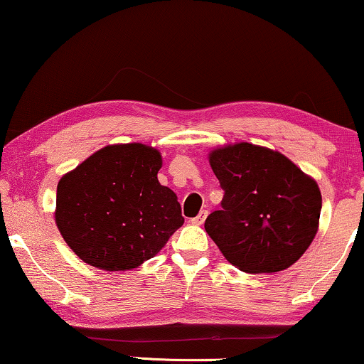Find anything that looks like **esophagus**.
<instances>
[{
    "label": "esophagus",
    "instance_id": "esophagus-1",
    "mask_svg": "<svg viewBox=\"0 0 364 364\" xmlns=\"http://www.w3.org/2000/svg\"><path fill=\"white\" fill-rule=\"evenodd\" d=\"M208 217V210H202V212H200L197 217L195 218H192L191 221L193 225H203V221H205V218Z\"/></svg>",
    "mask_w": 364,
    "mask_h": 364
}]
</instances>
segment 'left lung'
<instances>
[{
	"mask_svg": "<svg viewBox=\"0 0 364 364\" xmlns=\"http://www.w3.org/2000/svg\"><path fill=\"white\" fill-rule=\"evenodd\" d=\"M208 162L225 195L205 231L226 261L250 274L299 261L318 231L317 182L279 151L250 143L215 147Z\"/></svg>",
	"mask_w": 364,
	"mask_h": 364,
	"instance_id": "8db88e82",
	"label": "left lung"
}]
</instances>
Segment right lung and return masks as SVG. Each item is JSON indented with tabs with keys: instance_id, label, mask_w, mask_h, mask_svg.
<instances>
[{
	"instance_id": "1",
	"label": "right lung",
	"mask_w": 364,
	"mask_h": 364,
	"mask_svg": "<svg viewBox=\"0 0 364 364\" xmlns=\"http://www.w3.org/2000/svg\"><path fill=\"white\" fill-rule=\"evenodd\" d=\"M156 147L109 144L57 183L55 225L83 262L129 271L154 257L183 225L177 195L161 186Z\"/></svg>"
}]
</instances>
